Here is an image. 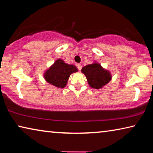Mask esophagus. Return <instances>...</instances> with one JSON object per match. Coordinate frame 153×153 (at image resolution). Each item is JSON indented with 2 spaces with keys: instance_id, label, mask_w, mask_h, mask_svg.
I'll use <instances>...</instances> for the list:
<instances>
[{
  "instance_id": "esophagus-1",
  "label": "esophagus",
  "mask_w": 153,
  "mask_h": 153,
  "mask_svg": "<svg viewBox=\"0 0 153 153\" xmlns=\"http://www.w3.org/2000/svg\"><path fill=\"white\" fill-rule=\"evenodd\" d=\"M77 69H78L79 71H81V69L82 68V66L81 64H79V63L77 64Z\"/></svg>"
}]
</instances>
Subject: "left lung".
<instances>
[{
    "label": "left lung",
    "instance_id": "obj_1",
    "mask_svg": "<svg viewBox=\"0 0 153 153\" xmlns=\"http://www.w3.org/2000/svg\"><path fill=\"white\" fill-rule=\"evenodd\" d=\"M82 72L86 76L90 87L99 89L108 84L111 79L109 72L105 70L98 63H93L84 67Z\"/></svg>",
    "mask_w": 153,
    "mask_h": 153
}]
</instances>
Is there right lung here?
I'll return each mask as SVG.
<instances>
[{"label": "right lung", "instance_id": "right-lung-1", "mask_svg": "<svg viewBox=\"0 0 153 153\" xmlns=\"http://www.w3.org/2000/svg\"><path fill=\"white\" fill-rule=\"evenodd\" d=\"M76 71L77 69L76 66L66 64L61 59H58L46 71L45 78L49 84L59 88H63L66 86L70 75Z\"/></svg>", "mask_w": 153, "mask_h": 153}]
</instances>
